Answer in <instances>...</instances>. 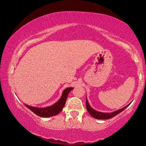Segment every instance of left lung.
<instances>
[{
    "label": "left lung",
    "instance_id": "8db88e82",
    "mask_svg": "<svg viewBox=\"0 0 146 146\" xmlns=\"http://www.w3.org/2000/svg\"><path fill=\"white\" fill-rule=\"evenodd\" d=\"M129 105L126 106L123 108L119 109L118 110H116L113 112L111 113H104V112H100V111H98L95 110H94L90 106L88 101L87 100L86 98V109L88 111L90 114L92 116L94 117L96 119H110L111 117H114L115 115H116L122 111L123 110H125L126 108Z\"/></svg>",
    "mask_w": 146,
    "mask_h": 146
}]
</instances>
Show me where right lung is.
<instances>
[{
    "instance_id": "1",
    "label": "right lung",
    "mask_w": 146,
    "mask_h": 146,
    "mask_svg": "<svg viewBox=\"0 0 146 146\" xmlns=\"http://www.w3.org/2000/svg\"><path fill=\"white\" fill-rule=\"evenodd\" d=\"M73 88H66L63 91L62 95L60 98L59 99V100L57 102H56L54 105L51 106L46 108H36L30 106L26 104L25 106L29 110H31L32 111H33L34 113H36V114L40 117H47L56 115L62 111V110L65 105L66 101L68 97V94L72 90H73Z\"/></svg>"
}]
</instances>
